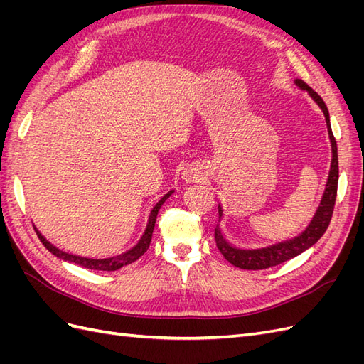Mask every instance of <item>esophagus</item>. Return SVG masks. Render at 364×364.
Returning <instances> with one entry per match:
<instances>
[{
  "instance_id": "34e87169",
  "label": "esophagus",
  "mask_w": 364,
  "mask_h": 364,
  "mask_svg": "<svg viewBox=\"0 0 364 364\" xmlns=\"http://www.w3.org/2000/svg\"><path fill=\"white\" fill-rule=\"evenodd\" d=\"M202 168L197 167V165H188L182 173V178L186 182H199L202 179Z\"/></svg>"
}]
</instances>
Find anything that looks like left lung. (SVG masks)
I'll return each instance as SVG.
<instances>
[{
    "instance_id": "1",
    "label": "left lung",
    "mask_w": 364,
    "mask_h": 364,
    "mask_svg": "<svg viewBox=\"0 0 364 364\" xmlns=\"http://www.w3.org/2000/svg\"><path fill=\"white\" fill-rule=\"evenodd\" d=\"M294 83L299 86L301 90L308 91V94L311 95L313 100L318 105V107L322 109V112L325 115L329 139H331V150H333L331 168H329L325 193H323L321 205H318L313 220L310 222V225L306 226V229L302 234H299L291 240H285V241H281V243L272 245L267 247H261V249L235 247L223 237L222 230H220V226L217 225L215 234H214L215 245H217L218 250L222 252V255L238 269L262 270V269L278 266V264H281V262H285L297 255H301L302 252L310 249L313 245L317 243L318 240H321V237L325 234V230L329 226V222H331L334 205H336V196H337V183H338V155H337V142L333 135L331 123H329V112H328V107H326L325 102L322 100V97L318 95L316 91H313L305 82L296 79ZM222 217H223V209H222V206H218V222L222 220Z\"/></svg>"
}]
</instances>
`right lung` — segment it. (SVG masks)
Returning a JSON list of instances; mask_svg holds the SVG:
<instances>
[{
  "mask_svg": "<svg viewBox=\"0 0 364 364\" xmlns=\"http://www.w3.org/2000/svg\"><path fill=\"white\" fill-rule=\"evenodd\" d=\"M174 191H168L167 194H165L162 199L155 205V208L151 209L150 213V217H149V223H147V228H146V232L142 234L141 240L138 241V245L135 247H132L130 250L121 253V255H117V257H112V258H103V259H95V258H85V257H77V255H73V253H67L63 252L58 247H54L50 241H47L46 238H43L41 235L39 230L36 229V234L39 237V240L42 241V245L46 246L54 257H58L63 261H68V262H74L77 264V266H82L85 269H90V270H102V272H112V270H118L121 267L127 266V264H132L135 262L138 258H141L144 253L147 252L149 246H150V241H151V235H153V229H155V223H156V217H158V213L161 206L164 205V202L168 199V197L173 194Z\"/></svg>",
  "mask_w": 364,
  "mask_h": 364,
  "instance_id": "1",
  "label": "right lung"
}]
</instances>
